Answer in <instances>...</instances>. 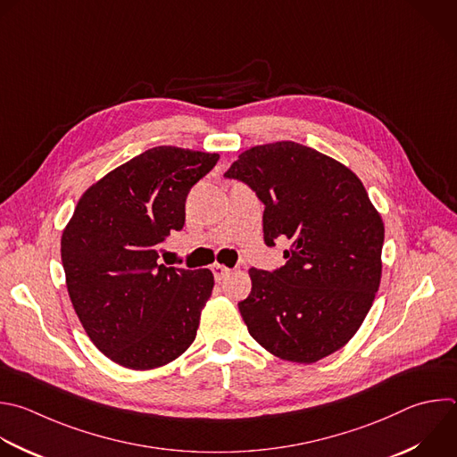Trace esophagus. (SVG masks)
Returning <instances> with one entry per match:
<instances>
[{"mask_svg":"<svg viewBox=\"0 0 457 457\" xmlns=\"http://www.w3.org/2000/svg\"><path fill=\"white\" fill-rule=\"evenodd\" d=\"M212 272H213L215 279L220 281V279H224V278L231 272V269H229V267H224V265H220V263H215V265L212 267Z\"/></svg>","mask_w":457,"mask_h":457,"instance_id":"1","label":"esophagus"}]
</instances>
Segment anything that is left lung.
Segmentation results:
<instances>
[{
	"instance_id": "1",
	"label": "left lung",
	"mask_w": 457,
	"mask_h": 457,
	"mask_svg": "<svg viewBox=\"0 0 457 457\" xmlns=\"http://www.w3.org/2000/svg\"><path fill=\"white\" fill-rule=\"evenodd\" d=\"M263 203V242L287 238L285 265L249 269L238 311L251 337L290 362L343 348L370 312L382 274L384 222L361 179L294 141L253 146L224 174Z\"/></svg>"
}]
</instances>
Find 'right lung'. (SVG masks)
I'll use <instances>...</instances> for the list:
<instances>
[{"instance_id":"right-lung-1","label":"right lung","mask_w":457,"mask_h":457,"mask_svg":"<svg viewBox=\"0 0 457 457\" xmlns=\"http://www.w3.org/2000/svg\"><path fill=\"white\" fill-rule=\"evenodd\" d=\"M219 158L148 148L93 185L62 233L73 309L93 345L123 368L165 366L197 336L212 270L167 267L158 258L170 233L185 226L192 187Z\"/></svg>"}]
</instances>
